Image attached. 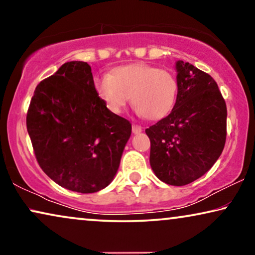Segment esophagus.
I'll use <instances>...</instances> for the list:
<instances>
[{
  "label": "esophagus",
  "mask_w": 255,
  "mask_h": 255,
  "mask_svg": "<svg viewBox=\"0 0 255 255\" xmlns=\"http://www.w3.org/2000/svg\"><path fill=\"white\" fill-rule=\"evenodd\" d=\"M141 131H142L141 127H139V125H137V124H133V125H132V132H133L134 134H138V133H140Z\"/></svg>",
  "instance_id": "esophagus-1"
}]
</instances>
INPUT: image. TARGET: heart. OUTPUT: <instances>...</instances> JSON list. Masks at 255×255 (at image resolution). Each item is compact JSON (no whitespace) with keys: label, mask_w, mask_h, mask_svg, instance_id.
Segmentation results:
<instances>
[{"label":"heart","mask_w":255,"mask_h":255,"mask_svg":"<svg viewBox=\"0 0 255 255\" xmlns=\"http://www.w3.org/2000/svg\"><path fill=\"white\" fill-rule=\"evenodd\" d=\"M94 85L111 113H122L131 97L138 114L148 121L168 116L179 92L177 79L172 72L141 62L115 68L111 75L96 78Z\"/></svg>","instance_id":"heart-1"}]
</instances>
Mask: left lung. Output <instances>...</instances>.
I'll return each mask as SVG.
<instances>
[{
    "label": "left lung",
    "mask_w": 255,
    "mask_h": 255,
    "mask_svg": "<svg viewBox=\"0 0 255 255\" xmlns=\"http://www.w3.org/2000/svg\"><path fill=\"white\" fill-rule=\"evenodd\" d=\"M179 92L168 116L146 128L149 163L162 182L186 186L204 175L222 154L226 140V104L208 73L179 60Z\"/></svg>",
    "instance_id": "left-lung-1"
}]
</instances>
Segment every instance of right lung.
Instances as JSON below:
<instances>
[{"label": "right lung", "instance_id": "add662e5", "mask_svg": "<svg viewBox=\"0 0 255 255\" xmlns=\"http://www.w3.org/2000/svg\"><path fill=\"white\" fill-rule=\"evenodd\" d=\"M34 155L66 189L96 193L116 175L131 123L97 95L87 62H66L36 87L26 115Z\"/></svg>", "mask_w": 255, "mask_h": 255}]
</instances>
